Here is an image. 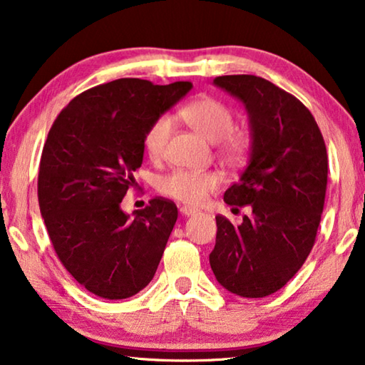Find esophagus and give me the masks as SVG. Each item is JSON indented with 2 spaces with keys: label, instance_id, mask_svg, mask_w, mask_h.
Returning a JSON list of instances; mask_svg holds the SVG:
<instances>
[{
  "label": "esophagus",
  "instance_id": "esophagus-1",
  "mask_svg": "<svg viewBox=\"0 0 365 365\" xmlns=\"http://www.w3.org/2000/svg\"><path fill=\"white\" fill-rule=\"evenodd\" d=\"M180 212L183 216H195V214H198V210H195V207H190V206H182Z\"/></svg>",
  "mask_w": 365,
  "mask_h": 365
}]
</instances>
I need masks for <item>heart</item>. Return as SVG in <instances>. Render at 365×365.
<instances>
[{"label":"heart","instance_id":"1","mask_svg":"<svg viewBox=\"0 0 365 365\" xmlns=\"http://www.w3.org/2000/svg\"><path fill=\"white\" fill-rule=\"evenodd\" d=\"M182 117L192 128L210 143H221L235 128V118L222 102L211 97H201L182 108ZM173 128L169 115H160L149 126L144 135V149L151 159H159L165 151L167 141ZM219 185L214 172L175 170L162 177L159 190L162 195L187 205H201L206 196Z\"/></svg>","mask_w":365,"mask_h":365}]
</instances>
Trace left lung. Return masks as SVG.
I'll use <instances>...</instances> for the list:
<instances>
[{
    "label": "left lung",
    "mask_w": 365,
    "mask_h": 365,
    "mask_svg": "<svg viewBox=\"0 0 365 365\" xmlns=\"http://www.w3.org/2000/svg\"><path fill=\"white\" fill-rule=\"evenodd\" d=\"M212 84L247 110L250 155L224 201L252 212L240 225L216 216L210 264L229 292L266 297L297 273L314 247L327 193L325 141L309 108L269 81L232 74Z\"/></svg>",
    "instance_id": "1"
}]
</instances>
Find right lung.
<instances>
[{
  "label": "right lung",
  "mask_w": 365,
  "mask_h": 365,
  "mask_svg": "<svg viewBox=\"0 0 365 365\" xmlns=\"http://www.w3.org/2000/svg\"><path fill=\"white\" fill-rule=\"evenodd\" d=\"M192 88L115 79L74 97L48 131L38 169L40 212L63 266L102 299L135 296L158 269L177 206L154 198L130 217L120 205L143 164L148 128Z\"/></svg>",
  "instance_id": "right-lung-1"
}]
</instances>
